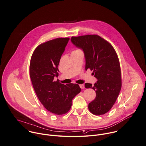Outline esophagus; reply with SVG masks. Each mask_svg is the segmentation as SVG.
Wrapping results in <instances>:
<instances>
[{"label": "esophagus", "instance_id": "34e87169", "mask_svg": "<svg viewBox=\"0 0 146 146\" xmlns=\"http://www.w3.org/2000/svg\"><path fill=\"white\" fill-rule=\"evenodd\" d=\"M80 87L81 89H84L85 88V85L84 84H81V85H80Z\"/></svg>", "mask_w": 146, "mask_h": 146}]
</instances>
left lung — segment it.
<instances>
[{"mask_svg":"<svg viewBox=\"0 0 146 146\" xmlns=\"http://www.w3.org/2000/svg\"><path fill=\"white\" fill-rule=\"evenodd\" d=\"M71 41L84 52L85 70H93L98 81L86 83V88L96 91V98L89 104L90 111L97 115L108 112L115 104L122 86L119 61L113 46L108 41L96 35L72 37Z\"/></svg>","mask_w":146,"mask_h":146,"instance_id":"8db88e82","label":"left lung"}]
</instances>
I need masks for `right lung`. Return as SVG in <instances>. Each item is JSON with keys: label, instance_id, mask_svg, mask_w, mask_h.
I'll use <instances>...</instances> for the list:
<instances>
[{"label": "right lung", "instance_id": "right-lung-1", "mask_svg": "<svg viewBox=\"0 0 146 146\" xmlns=\"http://www.w3.org/2000/svg\"><path fill=\"white\" fill-rule=\"evenodd\" d=\"M69 38H57L39 45L30 61L29 76L35 93L42 105L56 115L66 114L72 100L81 92L76 84L64 85L55 81L58 76V66Z\"/></svg>", "mask_w": 146, "mask_h": 146}]
</instances>
